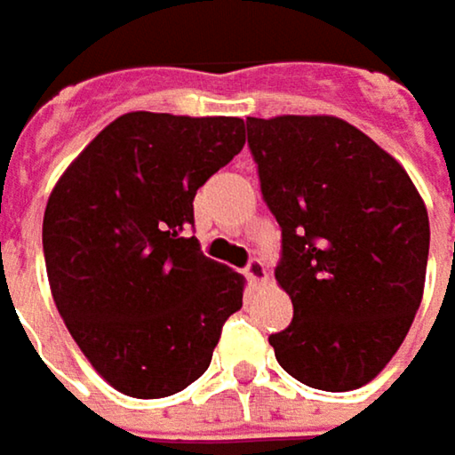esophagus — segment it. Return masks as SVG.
I'll return each mask as SVG.
<instances>
[{
	"instance_id": "34e87169",
	"label": "esophagus",
	"mask_w": 455,
	"mask_h": 455,
	"mask_svg": "<svg viewBox=\"0 0 455 455\" xmlns=\"http://www.w3.org/2000/svg\"><path fill=\"white\" fill-rule=\"evenodd\" d=\"M244 275H247V281L252 283V285H259V283L267 281V270H265V265H262L259 259H250Z\"/></svg>"
}]
</instances>
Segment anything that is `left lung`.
<instances>
[{"instance_id": "left-lung-1", "label": "left lung", "mask_w": 455, "mask_h": 455, "mask_svg": "<svg viewBox=\"0 0 455 455\" xmlns=\"http://www.w3.org/2000/svg\"><path fill=\"white\" fill-rule=\"evenodd\" d=\"M262 198L283 231L275 281L293 319L270 334L296 381L353 391L373 381L412 327L430 221L407 170L334 116L247 118Z\"/></svg>"}]
</instances>
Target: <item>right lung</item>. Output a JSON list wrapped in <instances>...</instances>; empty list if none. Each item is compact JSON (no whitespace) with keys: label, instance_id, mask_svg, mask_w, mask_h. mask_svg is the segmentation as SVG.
Listing matches in <instances>:
<instances>
[{"label":"right lung","instance_id":"add662e5","mask_svg":"<svg viewBox=\"0 0 455 455\" xmlns=\"http://www.w3.org/2000/svg\"><path fill=\"white\" fill-rule=\"evenodd\" d=\"M242 147V118L125 113L48 196L51 296L84 358L125 396L162 399L201 379L242 308L247 281L188 236L198 188Z\"/></svg>","mask_w":455,"mask_h":455}]
</instances>
